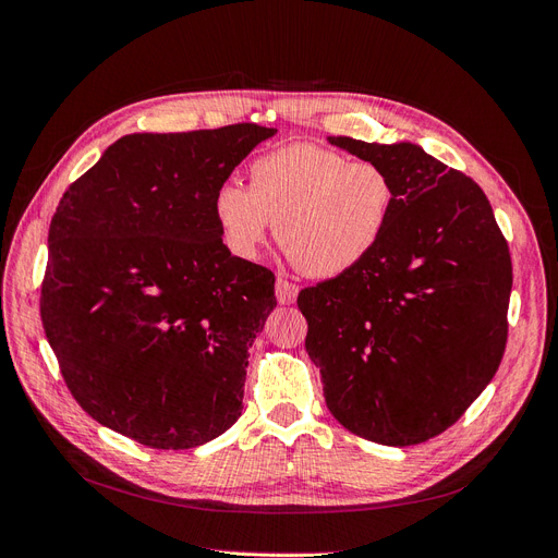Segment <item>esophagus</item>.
Masks as SVG:
<instances>
[{"mask_svg":"<svg viewBox=\"0 0 558 558\" xmlns=\"http://www.w3.org/2000/svg\"><path fill=\"white\" fill-rule=\"evenodd\" d=\"M275 295L279 300V305H293L295 298H298V286L291 283V281H286V279H277Z\"/></svg>","mask_w":558,"mask_h":558,"instance_id":"obj_1","label":"esophagus"}]
</instances>
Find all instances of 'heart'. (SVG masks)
Returning <instances> with one entry per match:
<instances>
[{
	"label": "heart",
	"instance_id": "1",
	"mask_svg": "<svg viewBox=\"0 0 558 558\" xmlns=\"http://www.w3.org/2000/svg\"><path fill=\"white\" fill-rule=\"evenodd\" d=\"M211 207L232 256L256 258L277 221V240L293 263L314 277H340L379 246L396 209V183L377 162L289 144L248 165V189L218 185Z\"/></svg>",
	"mask_w": 558,
	"mask_h": 558
}]
</instances>
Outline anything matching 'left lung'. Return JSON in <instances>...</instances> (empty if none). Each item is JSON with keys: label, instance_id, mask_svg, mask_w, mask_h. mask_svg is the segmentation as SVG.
<instances>
[{"label": "left lung", "instance_id": "left-lung-1", "mask_svg": "<svg viewBox=\"0 0 558 558\" xmlns=\"http://www.w3.org/2000/svg\"><path fill=\"white\" fill-rule=\"evenodd\" d=\"M381 165L396 209L379 246L298 295L330 414L369 442L410 447L461 418L508 340L510 248L480 185L418 144L328 137Z\"/></svg>", "mask_w": 558, "mask_h": 558}]
</instances>
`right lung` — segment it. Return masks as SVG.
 <instances>
[{
	"label": "right lung",
	"instance_id": "1",
	"mask_svg": "<svg viewBox=\"0 0 558 558\" xmlns=\"http://www.w3.org/2000/svg\"><path fill=\"white\" fill-rule=\"evenodd\" d=\"M275 128L125 134L60 199L41 283L46 340L76 402L154 449H193L242 414L275 275L232 256L214 193Z\"/></svg>",
	"mask_w": 558,
	"mask_h": 558
}]
</instances>
